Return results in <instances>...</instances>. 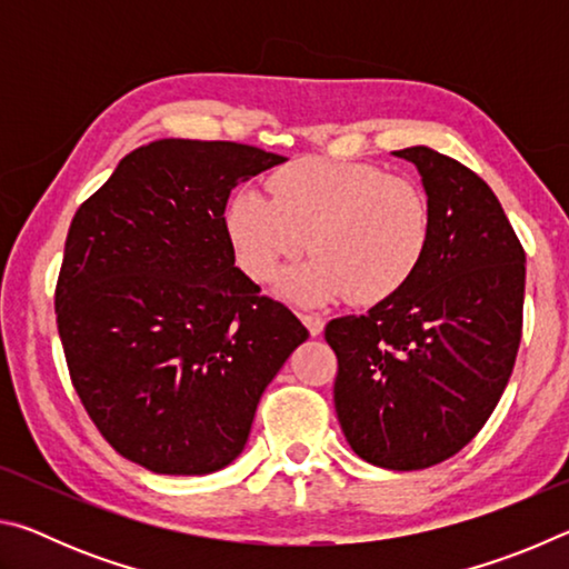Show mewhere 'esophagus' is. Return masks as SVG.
<instances>
[{
	"label": "esophagus",
	"mask_w": 569,
	"mask_h": 569,
	"mask_svg": "<svg viewBox=\"0 0 569 569\" xmlns=\"http://www.w3.org/2000/svg\"><path fill=\"white\" fill-rule=\"evenodd\" d=\"M301 321H303V326L308 329V333H311V336H321V331H323V319H321V316L303 313Z\"/></svg>",
	"instance_id": "1"
}]
</instances>
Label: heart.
<instances>
[{"label":"heart","instance_id":"b5f03b06","mask_svg":"<svg viewBox=\"0 0 569 569\" xmlns=\"http://www.w3.org/2000/svg\"><path fill=\"white\" fill-rule=\"evenodd\" d=\"M268 190L271 198L253 188L233 192L226 238L240 271L258 283L308 243L316 256L278 281L293 303L389 301L419 273L435 238L427 190L371 162L298 158L271 172Z\"/></svg>","mask_w":569,"mask_h":569}]
</instances>
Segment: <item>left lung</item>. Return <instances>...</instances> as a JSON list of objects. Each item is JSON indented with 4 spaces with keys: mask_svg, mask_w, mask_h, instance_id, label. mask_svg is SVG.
<instances>
[{
    "mask_svg": "<svg viewBox=\"0 0 569 569\" xmlns=\"http://www.w3.org/2000/svg\"><path fill=\"white\" fill-rule=\"evenodd\" d=\"M417 166L435 238L411 283L363 316L326 326L339 359L333 403L369 465L427 469L485 427L512 377L525 306V248L492 188L431 148Z\"/></svg>",
    "mask_w": 569,
    "mask_h": 569,
    "instance_id": "obj_1",
    "label": "left lung"
}]
</instances>
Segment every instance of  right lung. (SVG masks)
<instances>
[{
  "label": "right lung",
  "instance_id": "right-lung-1",
  "mask_svg": "<svg viewBox=\"0 0 569 569\" xmlns=\"http://www.w3.org/2000/svg\"><path fill=\"white\" fill-rule=\"evenodd\" d=\"M283 160L240 142L156 140L72 218L54 291L72 387L110 447L156 475L228 467L308 339L236 268L223 228L230 190Z\"/></svg>",
  "mask_w": 569,
  "mask_h": 569
}]
</instances>
